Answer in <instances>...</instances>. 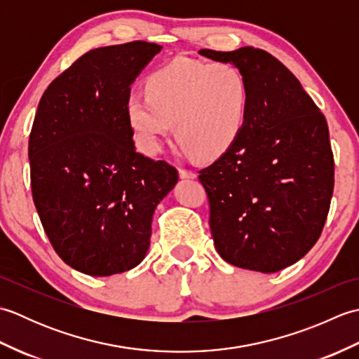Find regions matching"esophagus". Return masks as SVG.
Listing matches in <instances>:
<instances>
[{"label":"esophagus","instance_id":"obj_1","mask_svg":"<svg viewBox=\"0 0 359 359\" xmlns=\"http://www.w3.org/2000/svg\"><path fill=\"white\" fill-rule=\"evenodd\" d=\"M179 175H180V179H196L197 177V174L194 171L184 170V168H182V170H179Z\"/></svg>","mask_w":359,"mask_h":359}]
</instances>
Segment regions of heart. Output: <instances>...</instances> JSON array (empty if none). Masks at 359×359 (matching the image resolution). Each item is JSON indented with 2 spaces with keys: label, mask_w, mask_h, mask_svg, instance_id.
Here are the masks:
<instances>
[{
  "label": "heart",
  "mask_w": 359,
  "mask_h": 359,
  "mask_svg": "<svg viewBox=\"0 0 359 359\" xmlns=\"http://www.w3.org/2000/svg\"><path fill=\"white\" fill-rule=\"evenodd\" d=\"M250 86L230 63H203L179 57L147 80V94H131L126 116L147 154H157L174 134L184 151L215 160L230 151L247 121Z\"/></svg>",
  "instance_id": "heart-1"
}]
</instances>
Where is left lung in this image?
<instances>
[{"mask_svg":"<svg viewBox=\"0 0 359 359\" xmlns=\"http://www.w3.org/2000/svg\"><path fill=\"white\" fill-rule=\"evenodd\" d=\"M201 55L230 63L250 86L239 139L199 171L220 257L274 273L306 256L321 236L334 184L329 126L299 80L278 58L251 46Z\"/></svg>","mask_w":359,"mask_h":359,"instance_id":"obj_1","label":"left lung"}]
</instances>
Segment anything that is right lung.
Segmentation results:
<instances>
[{"label": "right lung", "mask_w": 359, "mask_h": 359, "mask_svg": "<svg viewBox=\"0 0 359 359\" xmlns=\"http://www.w3.org/2000/svg\"><path fill=\"white\" fill-rule=\"evenodd\" d=\"M162 46L86 52L44 90L29 135L30 185L53 250L89 276L139 265L156 207L179 180L163 160L135 151L126 102Z\"/></svg>", "instance_id": "obj_1"}]
</instances>
